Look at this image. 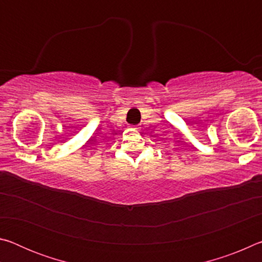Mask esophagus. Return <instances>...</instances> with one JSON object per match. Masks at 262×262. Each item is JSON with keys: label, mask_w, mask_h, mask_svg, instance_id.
<instances>
[{"label": "esophagus", "mask_w": 262, "mask_h": 262, "mask_svg": "<svg viewBox=\"0 0 262 262\" xmlns=\"http://www.w3.org/2000/svg\"><path fill=\"white\" fill-rule=\"evenodd\" d=\"M132 128H133V129H139V127H136V126H133Z\"/></svg>", "instance_id": "esophagus-1"}]
</instances>
